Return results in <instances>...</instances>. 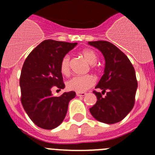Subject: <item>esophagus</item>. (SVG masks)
<instances>
[{
    "label": "esophagus",
    "mask_w": 155,
    "mask_h": 155,
    "mask_svg": "<svg viewBox=\"0 0 155 155\" xmlns=\"http://www.w3.org/2000/svg\"><path fill=\"white\" fill-rule=\"evenodd\" d=\"M76 94H77V96L83 97V96H84V95H86V93L85 92H77Z\"/></svg>",
    "instance_id": "obj_1"
}]
</instances>
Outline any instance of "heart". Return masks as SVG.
<instances>
[{"label": "heart", "instance_id": "obj_1", "mask_svg": "<svg viewBox=\"0 0 155 155\" xmlns=\"http://www.w3.org/2000/svg\"><path fill=\"white\" fill-rule=\"evenodd\" d=\"M81 55L84 57L86 61L90 64L91 68L93 70H97L98 66L95 63L98 61L97 53L91 49H85L82 50ZM70 62L71 58L69 55H65L61 59L60 69L61 72L64 75H68L70 74ZM94 77L90 74L83 75V76H75L70 79L67 82V87L71 91H74L77 92H83L87 91L90 87H92L94 84Z\"/></svg>", "mask_w": 155, "mask_h": 155}]
</instances>
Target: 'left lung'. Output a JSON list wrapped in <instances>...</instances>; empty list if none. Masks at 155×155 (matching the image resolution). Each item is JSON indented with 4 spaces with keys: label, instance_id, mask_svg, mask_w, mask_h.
Returning <instances> with one entry per match:
<instances>
[{
    "label": "left lung",
    "instance_id": "8db88e82",
    "mask_svg": "<svg viewBox=\"0 0 155 155\" xmlns=\"http://www.w3.org/2000/svg\"><path fill=\"white\" fill-rule=\"evenodd\" d=\"M88 44L102 52L105 61L104 74L95 87L102 91H93L97 102L89 109L90 113L99 122L116 124L134 108L137 88L135 70L128 57L113 43L100 40Z\"/></svg>",
    "mask_w": 155,
    "mask_h": 155
}]
</instances>
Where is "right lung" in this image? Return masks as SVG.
Wrapping results in <instances>:
<instances>
[{"label":"right lung","mask_w":155,"mask_h":155,"mask_svg":"<svg viewBox=\"0 0 155 155\" xmlns=\"http://www.w3.org/2000/svg\"><path fill=\"white\" fill-rule=\"evenodd\" d=\"M77 44L44 40L25 61L19 82L21 102L28 117L40 128L53 130L61 125L69 102L76 96V93L71 91L53 97L52 88L53 86L59 90L65 87L60 64L63 57Z\"/></svg>","instance_id":"right-lung-1"}]
</instances>
